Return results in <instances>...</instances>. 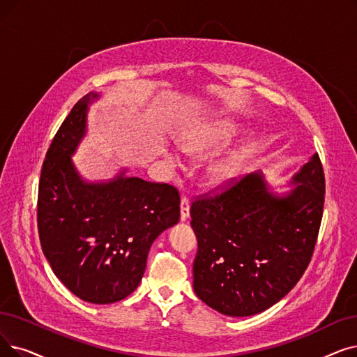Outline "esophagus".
Returning a JSON list of instances; mask_svg holds the SVG:
<instances>
[{
    "label": "esophagus",
    "mask_w": 357,
    "mask_h": 357,
    "mask_svg": "<svg viewBox=\"0 0 357 357\" xmlns=\"http://www.w3.org/2000/svg\"><path fill=\"white\" fill-rule=\"evenodd\" d=\"M190 217V198L183 195L181 198V220H187Z\"/></svg>",
    "instance_id": "obj_1"
}]
</instances>
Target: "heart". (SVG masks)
<instances>
[{"instance_id": "obj_1", "label": "heart", "mask_w": 357, "mask_h": 357, "mask_svg": "<svg viewBox=\"0 0 357 357\" xmlns=\"http://www.w3.org/2000/svg\"><path fill=\"white\" fill-rule=\"evenodd\" d=\"M239 128L234 121L230 119H215L203 123L188 134H185L181 140L182 149L194 154L197 158H207L213 156L219 150L226 147L234 138L238 135ZM170 159L178 163L176 156H170ZM243 159V154H231L227 159L215 163L210 169V176L214 183H225L230 179H234Z\"/></svg>"}]
</instances>
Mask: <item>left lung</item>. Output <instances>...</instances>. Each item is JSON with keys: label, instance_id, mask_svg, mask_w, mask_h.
<instances>
[{"label": "left lung", "instance_id": "1", "mask_svg": "<svg viewBox=\"0 0 357 357\" xmlns=\"http://www.w3.org/2000/svg\"><path fill=\"white\" fill-rule=\"evenodd\" d=\"M291 183L298 187L277 195L258 172L192 201L191 226L198 241L194 290L217 312L250 317L266 311L307 268L324 211L318 153Z\"/></svg>", "mask_w": 357, "mask_h": 357}]
</instances>
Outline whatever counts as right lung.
<instances>
[{"label":"right lung","mask_w":357,"mask_h":357,"mask_svg":"<svg viewBox=\"0 0 357 357\" xmlns=\"http://www.w3.org/2000/svg\"><path fill=\"white\" fill-rule=\"evenodd\" d=\"M77 102L61 123L42 165L38 229L52 271L77 298L90 303L126 299L140 284L150 246L179 222V192L172 185L121 172L109 182H86L71 154L87 126V106Z\"/></svg>","instance_id":"1"}]
</instances>
